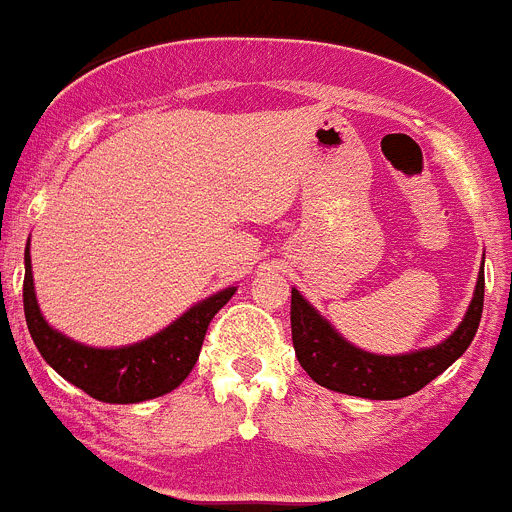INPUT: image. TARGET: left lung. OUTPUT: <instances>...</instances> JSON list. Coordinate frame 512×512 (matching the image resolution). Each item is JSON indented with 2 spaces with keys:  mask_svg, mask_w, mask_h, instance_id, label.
<instances>
[{
  "mask_svg": "<svg viewBox=\"0 0 512 512\" xmlns=\"http://www.w3.org/2000/svg\"><path fill=\"white\" fill-rule=\"evenodd\" d=\"M485 305V271H479L474 297L456 330L436 346L410 354H369L354 346L292 289V343L302 369L320 387L366 400H400L423 390L459 359L472 343Z\"/></svg>",
  "mask_w": 512,
  "mask_h": 512,
  "instance_id": "1",
  "label": "left lung"
}]
</instances>
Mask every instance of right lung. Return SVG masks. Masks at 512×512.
<instances>
[{"mask_svg":"<svg viewBox=\"0 0 512 512\" xmlns=\"http://www.w3.org/2000/svg\"><path fill=\"white\" fill-rule=\"evenodd\" d=\"M235 295V287H225L189 307L184 315L153 333L151 338L130 346L97 348L63 336L61 330L48 325L35 297L33 261L30 243L25 248V302L27 330L38 346L40 356L61 374L66 382L87 392L89 397L110 405H133L161 397L176 390L200 359L207 325L217 310Z\"/></svg>","mask_w":512,"mask_h":512,"instance_id":"add662e5","label":"right lung"}]
</instances>
